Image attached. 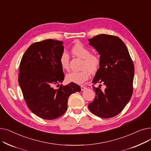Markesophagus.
<instances>
[{"label": "esophagus", "mask_w": 151, "mask_h": 151, "mask_svg": "<svg viewBox=\"0 0 151 151\" xmlns=\"http://www.w3.org/2000/svg\"><path fill=\"white\" fill-rule=\"evenodd\" d=\"M81 91H84V90L86 89V87L83 86H81Z\"/></svg>", "instance_id": "1"}]
</instances>
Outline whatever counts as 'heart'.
<instances>
[{"label": "heart", "instance_id": "b5f03b06", "mask_svg": "<svg viewBox=\"0 0 151 151\" xmlns=\"http://www.w3.org/2000/svg\"><path fill=\"white\" fill-rule=\"evenodd\" d=\"M71 52L76 56L83 59L81 71H73L66 75L67 80L76 84H83L88 80L90 73H95L100 67V59L97 55L91 54L89 49L81 43L75 44L71 48ZM59 62L63 70H68L69 67V55L63 51L60 54Z\"/></svg>", "mask_w": 151, "mask_h": 151}]
</instances>
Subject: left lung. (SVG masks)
Segmentation results:
<instances>
[{
    "label": "left lung",
    "mask_w": 151,
    "mask_h": 151,
    "mask_svg": "<svg viewBox=\"0 0 151 151\" xmlns=\"http://www.w3.org/2000/svg\"><path fill=\"white\" fill-rule=\"evenodd\" d=\"M100 55V64L92 83L96 97L89 104L92 113L102 118L119 114L131 99L134 68L127 47L116 36L100 34L88 39ZM105 89L101 90V84Z\"/></svg>",
    "instance_id": "8db88e82"
}]
</instances>
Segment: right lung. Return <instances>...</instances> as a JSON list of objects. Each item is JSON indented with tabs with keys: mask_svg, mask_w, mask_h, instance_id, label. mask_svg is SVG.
<instances>
[{
	"mask_svg": "<svg viewBox=\"0 0 151 151\" xmlns=\"http://www.w3.org/2000/svg\"><path fill=\"white\" fill-rule=\"evenodd\" d=\"M63 48V42L52 39L34 43L20 63L18 82L24 99L31 111L44 119L63 115L69 96L81 91V87L74 83L54 88L64 80L59 62Z\"/></svg>",
	"mask_w": 151,
	"mask_h": 151,
	"instance_id": "1",
	"label": "right lung"
}]
</instances>
